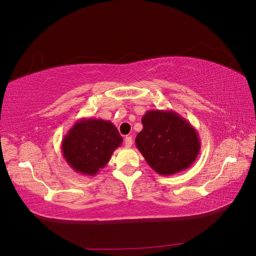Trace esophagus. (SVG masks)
I'll use <instances>...</instances> for the list:
<instances>
[{
	"label": "esophagus",
	"mask_w": 256,
	"mask_h": 256,
	"mask_svg": "<svg viewBox=\"0 0 256 256\" xmlns=\"http://www.w3.org/2000/svg\"><path fill=\"white\" fill-rule=\"evenodd\" d=\"M133 144V140H132V136H126L124 140V144L126 148H131Z\"/></svg>",
	"instance_id": "1"
}]
</instances>
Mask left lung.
Segmentation results:
<instances>
[{"label":"left lung","instance_id":"obj_1","mask_svg":"<svg viewBox=\"0 0 256 256\" xmlns=\"http://www.w3.org/2000/svg\"><path fill=\"white\" fill-rule=\"evenodd\" d=\"M144 128L136 138V148L159 175L170 176L190 167L198 158L201 141L196 130L174 110H148Z\"/></svg>","mask_w":256,"mask_h":256}]
</instances>
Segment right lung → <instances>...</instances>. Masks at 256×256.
Returning a JSON list of instances; mask_svg holds the SVG:
<instances>
[{"label": "right lung", "mask_w": 256, "mask_h": 256, "mask_svg": "<svg viewBox=\"0 0 256 256\" xmlns=\"http://www.w3.org/2000/svg\"><path fill=\"white\" fill-rule=\"evenodd\" d=\"M123 138L110 120L81 118L73 124L62 140V154L73 170L94 176L106 166Z\"/></svg>", "instance_id": "obj_1"}]
</instances>
